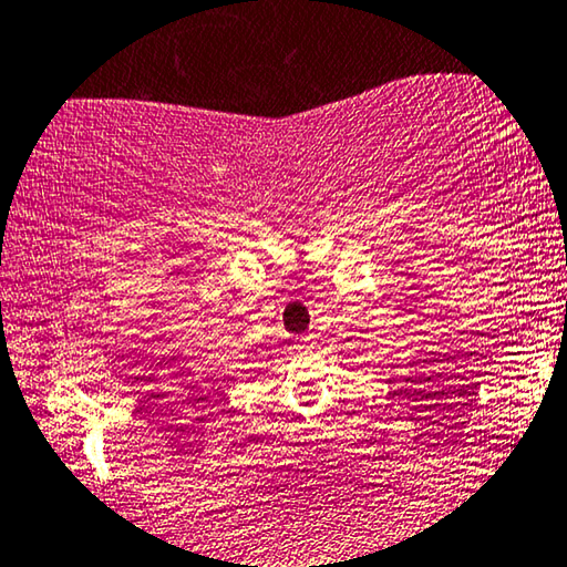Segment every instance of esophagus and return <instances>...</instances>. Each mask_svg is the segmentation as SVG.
<instances>
[{"label": "esophagus", "mask_w": 567, "mask_h": 567, "mask_svg": "<svg viewBox=\"0 0 567 567\" xmlns=\"http://www.w3.org/2000/svg\"><path fill=\"white\" fill-rule=\"evenodd\" d=\"M309 344H311V334H303V337L299 339V347H301V350H307Z\"/></svg>", "instance_id": "34e87169"}]
</instances>
